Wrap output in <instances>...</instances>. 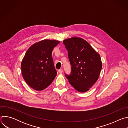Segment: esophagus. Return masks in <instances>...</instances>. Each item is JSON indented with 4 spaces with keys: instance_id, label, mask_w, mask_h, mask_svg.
<instances>
[{
    "instance_id": "obj_1",
    "label": "esophagus",
    "mask_w": 128,
    "mask_h": 128,
    "mask_svg": "<svg viewBox=\"0 0 128 128\" xmlns=\"http://www.w3.org/2000/svg\"><path fill=\"white\" fill-rule=\"evenodd\" d=\"M58 72H59V73L60 74H62V73H63V70L62 69H59L58 70Z\"/></svg>"
}]
</instances>
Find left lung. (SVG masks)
Segmentation results:
<instances>
[{
    "mask_svg": "<svg viewBox=\"0 0 128 128\" xmlns=\"http://www.w3.org/2000/svg\"><path fill=\"white\" fill-rule=\"evenodd\" d=\"M68 50L71 73L65 74L76 90L84 93L97 81L102 67L100 54L84 40L74 37L63 40Z\"/></svg>",
    "mask_w": 128,
    "mask_h": 128,
    "instance_id": "8db88e82",
    "label": "left lung"
}]
</instances>
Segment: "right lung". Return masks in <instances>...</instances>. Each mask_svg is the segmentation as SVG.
Instances as JSON below:
<instances>
[{"instance_id":"1","label":"right lung","mask_w":128,"mask_h":128,"mask_svg":"<svg viewBox=\"0 0 128 128\" xmlns=\"http://www.w3.org/2000/svg\"><path fill=\"white\" fill-rule=\"evenodd\" d=\"M59 43L56 40H44L33 44L27 50L21 63L22 74L33 89H45L56 76L52 52Z\"/></svg>"}]
</instances>
